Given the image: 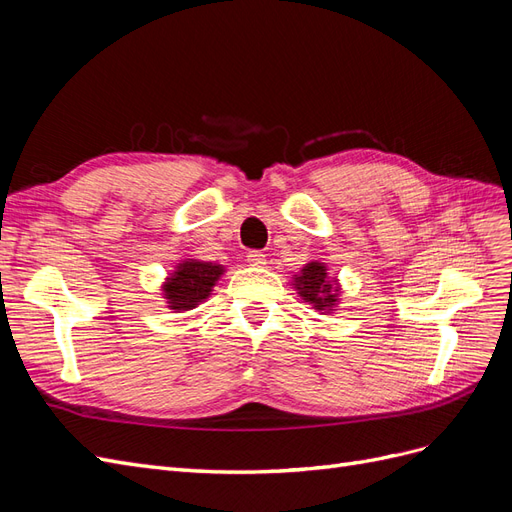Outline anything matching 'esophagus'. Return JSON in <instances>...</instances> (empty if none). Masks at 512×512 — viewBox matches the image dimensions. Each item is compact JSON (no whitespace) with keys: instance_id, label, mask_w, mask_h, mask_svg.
I'll use <instances>...</instances> for the list:
<instances>
[{"instance_id":"esophagus-1","label":"esophagus","mask_w":512,"mask_h":512,"mask_svg":"<svg viewBox=\"0 0 512 512\" xmlns=\"http://www.w3.org/2000/svg\"><path fill=\"white\" fill-rule=\"evenodd\" d=\"M247 262H250V267H265L267 256L258 250H252V252H247Z\"/></svg>"}]
</instances>
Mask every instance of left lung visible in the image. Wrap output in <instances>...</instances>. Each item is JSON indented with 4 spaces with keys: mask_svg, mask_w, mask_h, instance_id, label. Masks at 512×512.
<instances>
[{
    "mask_svg": "<svg viewBox=\"0 0 512 512\" xmlns=\"http://www.w3.org/2000/svg\"><path fill=\"white\" fill-rule=\"evenodd\" d=\"M292 288L297 290L305 303H312L322 314H333L339 303V282L337 277H329V269L324 262L312 260L292 277Z\"/></svg>",
    "mask_w": 512,
    "mask_h": 512,
    "instance_id": "1",
    "label": "left lung"
}]
</instances>
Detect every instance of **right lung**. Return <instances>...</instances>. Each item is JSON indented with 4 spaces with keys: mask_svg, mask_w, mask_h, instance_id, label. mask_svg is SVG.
Masks as SVG:
<instances>
[{
    "mask_svg": "<svg viewBox=\"0 0 512 512\" xmlns=\"http://www.w3.org/2000/svg\"><path fill=\"white\" fill-rule=\"evenodd\" d=\"M224 271L226 269L222 265H215V262L194 258L181 260L162 284V294L168 303V309L188 312V309H194L196 305L209 299L213 286L218 284Z\"/></svg>",
    "mask_w": 512,
    "mask_h": 512,
    "instance_id": "add662e5",
    "label": "right lung"
}]
</instances>
